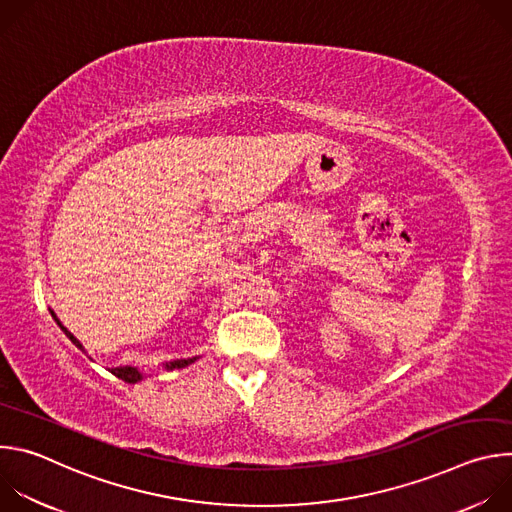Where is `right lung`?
<instances>
[{
    "mask_svg": "<svg viewBox=\"0 0 512 512\" xmlns=\"http://www.w3.org/2000/svg\"><path fill=\"white\" fill-rule=\"evenodd\" d=\"M50 314H52V318L56 320V324L60 326V330L70 338V342L85 352L83 344H81L75 336H72V334H70V332L60 324V320L56 318V314H54L52 310H50ZM194 360H196V356H194V358H180V360H172V362H166V369H168V371L184 369V367H188V364H192ZM109 371H111V375H115L117 379H121V381H125V383H137V381H141V379H143V373H141L139 369H135V367H115V369H109Z\"/></svg>",
    "mask_w": 512,
    "mask_h": 512,
    "instance_id": "1",
    "label": "right lung"
}]
</instances>
